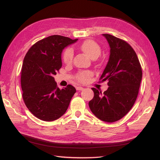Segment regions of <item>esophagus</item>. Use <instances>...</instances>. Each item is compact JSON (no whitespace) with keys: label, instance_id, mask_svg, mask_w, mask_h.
Masks as SVG:
<instances>
[{"label":"esophagus","instance_id":"esophagus-1","mask_svg":"<svg viewBox=\"0 0 160 160\" xmlns=\"http://www.w3.org/2000/svg\"><path fill=\"white\" fill-rule=\"evenodd\" d=\"M84 89V88L82 87H76V90L77 91H82Z\"/></svg>","mask_w":160,"mask_h":160}]
</instances>
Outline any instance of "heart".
I'll return each mask as SVG.
<instances>
[{"instance_id":"b5f03b06","label":"heart","mask_w":160,"mask_h":160,"mask_svg":"<svg viewBox=\"0 0 160 160\" xmlns=\"http://www.w3.org/2000/svg\"><path fill=\"white\" fill-rule=\"evenodd\" d=\"M80 49L82 52L90 58H97L101 53L100 47L97 42L93 40H88L84 41L80 45ZM73 53L71 49H67L62 54L63 62L65 64H69L73 59ZM92 76V73L90 71H82L78 73L76 78L81 82H86Z\"/></svg>"}]
</instances>
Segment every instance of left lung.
I'll list each match as a JSON object with an SVG mask.
<instances>
[{"label":"left lung","instance_id":"8db88e82","mask_svg":"<svg viewBox=\"0 0 160 160\" xmlns=\"http://www.w3.org/2000/svg\"><path fill=\"white\" fill-rule=\"evenodd\" d=\"M110 47V56L102 74V81L108 80L102 93L92 88L93 98L89 102L91 112L106 122H114L131 109L137 99L142 78L140 61L130 45L110 34H102Z\"/></svg>","mask_w":160,"mask_h":160}]
</instances>
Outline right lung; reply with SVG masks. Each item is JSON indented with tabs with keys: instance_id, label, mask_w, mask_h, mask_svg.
Listing matches in <instances>:
<instances>
[{
	"instance_id": "add662e5",
	"label": "right lung",
	"mask_w": 160,
	"mask_h": 160,
	"mask_svg": "<svg viewBox=\"0 0 160 160\" xmlns=\"http://www.w3.org/2000/svg\"><path fill=\"white\" fill-rule=\"evenodd\" d=\"M77 41L51 36L35 43L26 53L20 78L22 98L29 111L40 120L51 122L60 118L76 92L71 84L60 89L53 76L62 67V50Z\"/></svg>"
}]
</instances>
